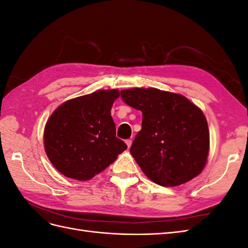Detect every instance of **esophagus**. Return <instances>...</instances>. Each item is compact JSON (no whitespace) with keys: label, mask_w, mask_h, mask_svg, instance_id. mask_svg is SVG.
Instances as JSON below:
<instances>
[{"label":"esophagus","mask_w":248,"mask_h":248,"mask_svg":"<svg viewBox=\"0 0 248 248\" xmlns=\"http://www.w3.org/2000/svg\"><path fill=\"white\" fill-rule=\"evenodd\" d=\"M125 142H126V145H127V147H128V148H130V147H131V145H132V140H131L130 139H128V140H125Z\"/></svg>","instance_id":"obj_1"}]
</instances>
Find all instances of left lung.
<instances>
[{
  "instance_id": "1",
  "label": "left lung",
  "mask_w": 248,
  "mask_h": 248,
  "mask_svg": "<svg viewBox=\"0 0 248 248\" xmlns=\"http://www.w3.org/2000/svg\"><path fill=\"white\" fill-rule=\"evenodd\" d=\"M121 98L142 112L130 153L153 182L177 186L200 174L208 157L209 130L197 106L182 95L154 88L123 90Z\"/></svg>"
}]
</instances>
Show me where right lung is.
<instances>
[{"label": "right lung", "instance_id": "1", "mask_svg": "<svg viewBox=\"0 0 248 248\" xmlns=\"http://www.w3.org/2000/svg\"><path fill=\"white\" fill-rule=\"evenodd\" d=\"M119 91H97L59 107L46 125L44 147L50 162L68 178L85 181L106 170L127 148L116 137L110 116Z\"/></svg>", "mask_w": 248, "mask_h": 248}]
</instances>
